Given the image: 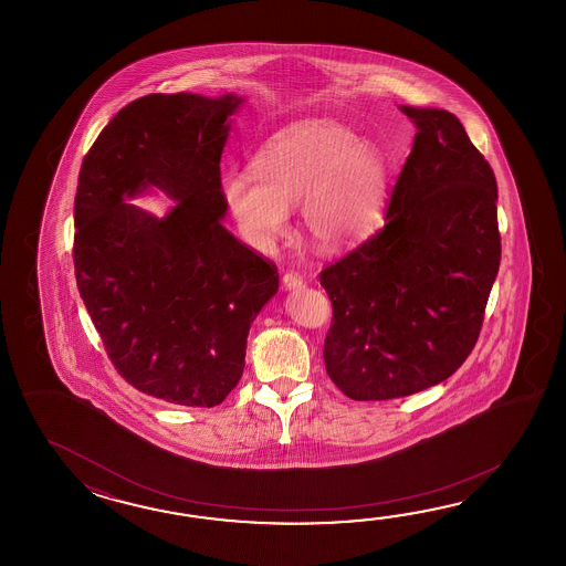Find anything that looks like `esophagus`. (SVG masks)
<instances>
[{
    "instance_id": "1",
    "label": "esophagus",
    "mask_w": 566,
    "mask_h": 566,
    "mask_svg": "<svg viewBox=\"0 0 566 566\" xmlns=\"http://www.w3.org/2000/svg\"><path fill=\"white\" fill-rule=\"evenodd\" d=\"M303 285V277H301L300 273H295V271H289L283 275V287L285 289H297Z\"/></svg>"
}]
</instances>
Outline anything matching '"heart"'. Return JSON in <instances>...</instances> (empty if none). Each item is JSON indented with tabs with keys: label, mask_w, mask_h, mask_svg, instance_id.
Here are the masks:
<instances>
[{
	"label": "heart",
	"mask_w": 566,
	"mask_h": 566,
	"mask_svg": "<svg viewBox=\"0 0 566 566\" xmlns=\"http://www.w3.org/2000/svg\"><path fill=\"white\" fill-rule=\"evenodd\" d=\"M388 164L380 147L336 120L310 119L269 139L253 174L222 181L244 241L269 249L301 205V224L322 251H342L373 229L385 205Z\"/></svg>",
	"instance_id": "1"
}]
</instances>
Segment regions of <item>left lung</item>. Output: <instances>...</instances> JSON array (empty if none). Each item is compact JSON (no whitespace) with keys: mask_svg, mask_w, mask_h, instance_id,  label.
I'll list each match as a JSON object with an SVG mask.
<instances>
[{"mask_svg":"<svg viewBox=\"0 0 566 566\" xmlns=\"http://www.w3.org/2000/svg\"><path fill=\"white\" fill-rule=\"evenodd\" d=\"M417 135L385 227L319 273L325 370L354 400L409 397L468 360L502 259L497 184L461 120L400 107Z\"/></svg>","mask_w":566,"mask_h":566,"instance_id":"8db88e82","label":"left lung"}]
</instances>
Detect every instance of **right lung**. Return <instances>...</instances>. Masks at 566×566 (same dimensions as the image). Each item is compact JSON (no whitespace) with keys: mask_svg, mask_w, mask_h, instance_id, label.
Returning <instances> with one entry per match:
<instances>
[{"mask_svg":"<svg viewBox=\"0 0 566 566\" xmlns=\"http://www.w3.org/2000/svg\"><path fill=\"white\" fill-rule=\"evenodd\" d=\"M241 101H133L98 133L74 196V275L108 358L133 388L181 407L229 397L279 289L275 263L220 222V157ZM147 185L179 200L168 218L122 202Z\"/></svg>","mask_w":566,"mask_h":566,"instance_id":"obj_1","label":"right lung"}]
</instances>
